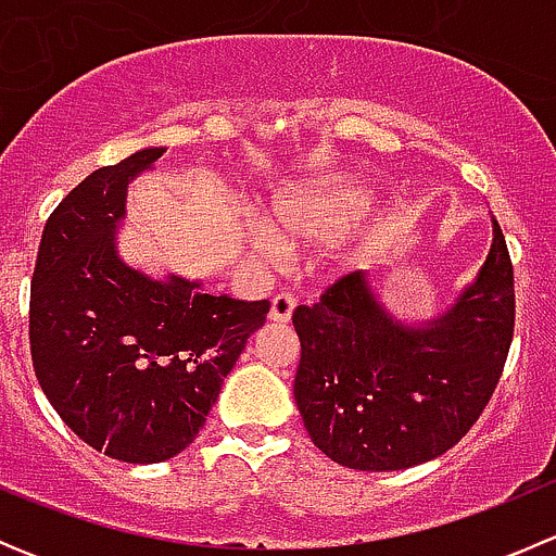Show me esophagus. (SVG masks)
Here are the masks:
<instances>
[{
	"label": "esophagus",
	"mask_w": 556,
	"mask_h": 556,
	"mask_svg": "<svg viewBox=\"0 0 556 556\" xmlns=\"http://www.w3.org/2000/svg\"><path fill=\"white\" fill-rule=\"evenodd\" d=\"M293 309H295V295L277 293L271 301V309H268V319H271V323H290Z\"/></svg>",
	"instance_id": "esophagus-1"
}]
</instances>
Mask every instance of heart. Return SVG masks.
I'll list each match as a JSON object with an SVG mask.
<instances>
[{
    "label": "heart",
    "mask_w": 556,
    "mask_h": 556,
    "mask_svg": "<svg viewBox=\"0 0 556 556\" xmlns=\"http://www.w3.org/2000/svg\"><path fill=\"white\" fill-rule=\"evenodd\" d=\"M368 204V193L352 179L333 174L304 179L279 188L268 201V226L250 220L247 237L263 255H274L282 244L325 242L350 231L366 215Z\"/></svg>",
    "instance_id": "b5f03b06"
}]
</instances>
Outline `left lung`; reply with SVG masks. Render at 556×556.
<instances>
[{"label": "left lung", "instance_id": "obj_1", "mask_svg": "<svg viewBox=\"0 0 556 556\" xmlns=\"http://www.w3.org/2000/svg\"><path fill=\"white\" fill-rule=\"evenodd\" d=\"M293 395L314 446L355 470H403L452 450L495 392L514 336V266L492 217L476 279L425 323L397 319L366 271L299 306Z\"/></svg>", "mask_w": 556, "mask_h": 556}]
</instances>
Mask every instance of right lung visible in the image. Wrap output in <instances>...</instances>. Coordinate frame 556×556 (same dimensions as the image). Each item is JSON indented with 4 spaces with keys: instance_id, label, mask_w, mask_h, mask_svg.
Listing matches in <instances>:
<instances>
[{
    "instance_id": "1",
    "label": "right lung",
    "mask_w": 556,
    "mask_h": 556,
    "mask_svg": "<svg viewBox=\"0 0 556 556\" xmlns=\"http://www.w3.org/2000/svg\"><path fill=\"white\" fill-rule=\"evenodd\" d=\"M166 148L88 174L48 217L31 277V363L66 428L106 457L164 463L193 444L268 301L150 277L117 252L131 179Z\"/></svg>"
}]
</instances>
